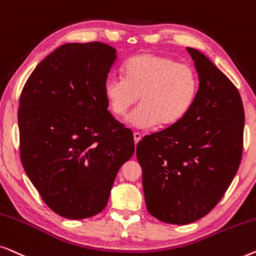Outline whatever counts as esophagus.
Masks as SVG:
<instances>
[{"instance_id": "obj_1", "label": "esophagus", "mask_w": 256, "mask_h": 256, "mask_svg": "<svg viewBox=\"0 0 256 256\" xmlns=\"http://www.w3.org/2000/svg\"><path fill=\"white\" fill-rule=\"evenodd\" d=\"M133 138H134V144L136 145V144L140 142V139H142V134H140V133H138V132H134V133H133Z\"/></svg>"}]
</instances>
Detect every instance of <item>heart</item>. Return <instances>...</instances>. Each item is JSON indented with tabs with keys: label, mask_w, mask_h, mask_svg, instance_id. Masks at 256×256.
<instances>
[{
	"label": "heart",
	"mask_w": 256,
	"mask_h": 256,
	"mask_svg": "<svg viewBox=\"0 0 256 256\" xmlns=\"http://www.w3.org/2000/svg\"><path fill=\"white\" fill-rule=\"evenodd\" d=\"M198 78L192 67L169 56L142 53L125 64V78L110 76L104 84V96L116 116H124L140 96L142 106L128 118L139 130L158 124L170 126L182 120L192 109L198 92Z\"/></svg>",
	"instance_id": "1"
}]
</instances>
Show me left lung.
Masks as SVG:
<instances>
[{
    "label": "left lung",
    "instance_id": "8db88e82",
    "mask_svg": "<svg viewBox=\"0 0 256 256\" xmlns=\"http://www.w3.org/2000/svg\"><path fill=\"white\" fill-rule=\"evenodd\" d=\"M200 87L188 114L136 145L147 210L168 224L208 214L231 184L242 156L244 112L231 80L195 48H186Z\"/></svg>",
    "mask_w": 256,
    "mask_h": 256
}]
</instances>
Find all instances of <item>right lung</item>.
<instances>
[{"mask_svg": "<svg viewBox=\"0 0 256 256\" xmlns=\"http://www.w3.org/2000/svg\"><path fill=\"white\" fill-rule=\"evenodd\" d=\"M116 52L100 42L61 45L20 94L22 164L42 200L64 218L100 214L134 153L132 132L112 117L104 96Z\"/></svg>", "mask_w": 256, "mask_h": 256, "instance_id": "right-lung-1", "label": "right lung"}]
</instances>
